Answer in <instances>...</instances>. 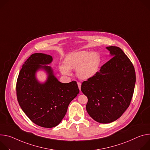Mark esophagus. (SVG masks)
Instances as JSON below:
<instances>
[{
    "instance_id": "34e87169",
    "label": "esophagus",
    "mask_w": 150,
    "mask_h": 150,
    "mask_svg": "<svg viewBox=\"0 0 150 150\" xmlns=\"http://www.w3.org/2000/svg\"><path fill=\"white\" fill-rule=\"evenodd\" d=\"M77 85H78V87H79V90L80 91V90H81V83L77 82Z\"/></svg>"
}]
</instances>
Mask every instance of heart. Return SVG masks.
<instances>
[{"label": "heart", "mask_w": 150, "mask_h": 150, "mask_svg": "<svg viewBox=\"0 0 150 150\" xmlns=\"http://www.w3.org/2000/svg\"><path fill=\"white\" fill-rule=\"evenodd\" d=\"M64 62L65 64H61L59 66L62 74L70 76V70H76L77 77L81 80H86L96 74L101 59L100 55L97 52L80 51L67 56Z\"/></svg>", "instance_id": "heart-1"}]
</instances>
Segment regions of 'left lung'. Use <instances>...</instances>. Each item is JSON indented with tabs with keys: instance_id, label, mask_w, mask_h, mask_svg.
<instances>
[{
	"instance_id": "obj_1",
	"label": "left lung",
	"mask_w": 150,
	"mask_h": 150,
	"mask_svg": "<svg viewBox=\"0 0 150 150\" xmlns=\"http://www.w3.org/2000/svg\"><path fill=\"white\" fill-rule=\"evenodd\" d=\"M106 49L112 58L81 86L88 99V113L101 123H110L121 117L130 105L136 81L134 67L122 50L112 46Z\"/></svg>"
}]
</instances>
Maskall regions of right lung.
I'll return each mask as SVG.
<instances>
[{
	"label": "right lung",
	"mask_w": 150,
	"mask_h": 150,
	"mask_svg": "<svg viewBox=\"0 0 150 150\" xmlns=\"http://www.w3.org/2000/svg\"><path fill=\"white\" fill-rule=\"evenodd\" d=\"M52 56L36 53L24 62L16 81V95L20 106L27 117L36 125L51 128L58 125L73 99L79 93L77 82H60L51 67ZM44 70L48 77L40 83L36 73Z\"/></svg>",
	"instance_id": "add662e5"
}]
</instances>
